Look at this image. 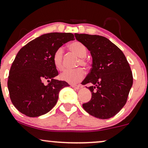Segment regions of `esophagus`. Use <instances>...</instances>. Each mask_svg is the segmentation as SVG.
I'll use <instances>...</instances> for the list:
<instances>
[{"instance_id": "obj_1", "label": "esophagus", "mask_w": 148, "mask_h": 148, "mask_svg": "<svg viewBox=\"0 0 148 148\" xmlns=\"http://www.w3.org/2000/svg\"><path fill=\"white\" fill-rule=\"evenodd\" d=\"M71 87L74 88V89H76V90H78V89H80V86L79 85H71Z\"/></svg>"}]
</instances>
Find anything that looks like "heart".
<instances>
[{
  "label": "heart",
  "mask_w": 148,
  "mask_h": 148,
  "mask_svg": "<svg viewBox=\"0 0 148 148\" xmlns=\"http://www.w3.org/2000/svg\"><path fill=\"white\" fill-rule=\"evenodd\" d=\"M68 48L71 52L80 58L78 62V65H83L85 68H89V63L85 59L87 55V50L83 44L77 41H74L68 45ZM63 60V50L62 48H59L56 50L52 56V61H53L54 65L58 70L62 71L64 70ZM85 76V70L83 68H79L74 70L65 71L60 75V78L70 84H76L83 80Z\"/></svg>",
  "instance_id": "1"
}]
</instances>
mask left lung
<instances>
[{"label":"left lung","instance_id":"1","mask_svg":"<svg viewBox=\"0 0 148 148\" xmlns=\"http://www.w3.org/2000/svg\"><path fill=\"white\" fill-rule=\"evenodd\" d=\"M74 35L92 57V68L83 82V85L91 84L87 87L91 99L83 107L97 118H111L124 107L132 86L129 63L122 51L106 37L78 33Z\"/></svg>","mask_w":148,"mask_h":148}]
</instances>
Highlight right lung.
<instances>
[{"mask_svg":"<svg viewBox=\"0 0 148 148\" xmlns=\"http://www.w3.org/2000/svg\"><path fill=\"white\" fill-rule=\"evenodd\" d=\"M74 40L72 33H47L19 50L9 71L7 87L12 102L20 113L39 117L55 106L59 91L70 85L54 78L59 74L52 56L62 45Z\"/></svg>","mask_w":148,"mask_h":148,"instance_id":"add662e5","label":"right lung"}]
</instances>
